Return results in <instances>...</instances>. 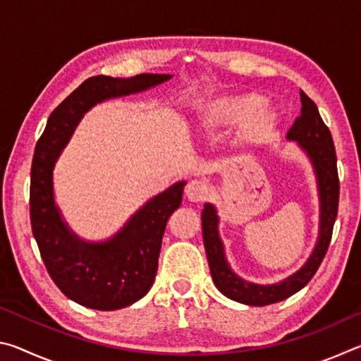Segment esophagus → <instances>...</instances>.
<instances>
[{"label":"esophagus","instance_id":"34e87169","mask_svg":"<svg viewBox=\"0 0 361 361\" xmlns=\"http://www.w3.org/2000/svg\"><path fill=\"white\" fill-rule=\"evenodd\" d=\"M210 195V186L205 181L191 180L186 185V197L191 202H202Z\"/></svg>","mask_w":361,"mask_h":361}]
</instances>
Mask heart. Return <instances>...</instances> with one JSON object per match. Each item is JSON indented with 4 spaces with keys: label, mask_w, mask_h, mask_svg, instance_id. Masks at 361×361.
<instances>
[{
    "label": "heart",
    "mask_w": 361,
    "mask_h": 361,
    "mask_svg": "<svg viewBox=\"0 0 361 361\" xmlns=\"http://www.w3.org/2000/svg\"><path fill=\"white\" fill-rule=\"evenodd\" d=\"M262 105L264 102L255 94L221 97L204 106L199 119L200 127L212 132L240 124L243 138H256L264 133L274 121V114Z\"/></svg>",
    "instance_id": "b5f03b06"
}]
</instances>
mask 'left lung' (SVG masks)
Segmentation results:
<instances>
[{"label": "left lung", "instance_id": "8db88e82", "mask_svg": "<svg viewBox=\"0 0 361 361\" xmlns=\"http://www.w3.org/2000/svg\"><path fill=\"white\" fill-rule=\"evenodd\" d=\"M301 113L293 122L291 129L286 133V138L296 140L299 145L307 151L312 159L317 178H319L320 199H322V228L320 239L309 261L285 282L271 286L252 285L240 280L228 266L224 259L223 245L216 231V212L210 204H205L202 212V235L204 245L209 259L212 279L216 288L234 301L250 305H267L274 304L295 295L296 291L304 288L310 279L319 271L323 258L328 252L329 242L333 235V226L338 216L339 207V175L338 159L333 143L331 132L323 122L315 102L301 90Z\"/></svg>", "mask_w": 361, "mask_h": 361}]
</instances>
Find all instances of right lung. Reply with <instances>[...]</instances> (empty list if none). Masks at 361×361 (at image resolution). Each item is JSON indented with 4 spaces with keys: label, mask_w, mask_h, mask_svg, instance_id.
<instances>
[{
    "label": "right lung",
    "mask_w": 361,
    "mask_h": 361,
    "mask_svg": "<svg viewBox=\"0 0 361 361\" xmlns=\"http://www.w3.org/2000/svg\"><path fill=\"white\" fill-rule=\"evenodd\" d=\"M170 79L138 75L130 79L92 76L54 109L35 148L30 178V221L49 276L73 301L97 310L130 305L149 291L157 272L167 219L178 209L185 181L156 195L111 240L79 242L54 205L52 169L79 119L90 106L111 97L140 92Z\"/></svg>",
    "instance_id": "1"
}]
</instances>
